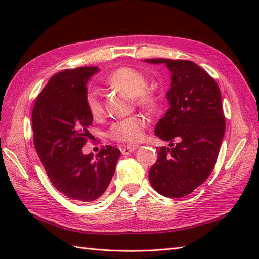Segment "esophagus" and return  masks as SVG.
<instances>
[{
  "label": "esophagus",
  "mask_w": 259,
  "mask_h": 259,
  "mask_svg": "<svg viewBox=\"0 0 259 259\" xmlns=\"http://www.w3.org/2000/svg\"><path fill=\"white\" fill-rule=\"evenodd\" d=\"M136 149H137V146H123L120 148L121 153H122V155H129V153L135 151Z\"/></svg>",
  "instance_id": "34e87169"
}]
</instances>
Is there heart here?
I'll list each match as a JSON object with an SVG mask.
<instances>
[{"label": "heart", "instance_id": "heart-1", "mask_svg": "<svg viewBox=\"0 0 259 259\" xmlns=\"http://www.w3.org/2000/svg\"><path fill=\"white\" fill-rule=\"evenodd\" d=\"M106 84L112 89H117L134 97L137 106L153 111L159 107L160 99L155 90L148 88V79L145 74L133 68L122 67L112 71L107 78ZM87 109L92 117H100L103 112V106L97 90L89 89L84 97ZM147 126V120L142 115H130L117 120L108 130V137L111 140L119 142L135 144L142 139L144 130Z\"/></svg>", "mask_w": 259, "mask_h": 259}]
</instances>
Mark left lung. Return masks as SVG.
I'll use <instances>...</instances> for the list:
<instances>
[{
	"mask_svg": "<svg viewBox=\"0 0 259 259\" xmlns=\"http://www.w3.org/2000/svg\"><path fill=\"white\" fill-rule=\"evenodd\" d=\"M146 61L166 63L172 73L167 93L170 108L155 129V135L171 142V148H157L149 180L160 195L181 198L205 183L216 164L226 129L221 90L212 76L192 61Z\"/></svg>",
	"mask_w": 259,
	"mask_h": 259,
	"instance_id": "left-lung-1",
	"label": "left lung"
}]
</instances>
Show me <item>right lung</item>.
Masks as SVG:
<instances>
[{"instance_id":"right-lung-1","label":"right lung","mask_w":259,"mask_h":259,"mask_svg":"<svg viewBox=\"0 0 259 259\" xmlns=\"http://www.w3.org/2000/svg\"><path fill=\"white\" fill-rule=\"evenodd\" d=\"M97 67L65 69L52 75L35 99L32 111L33 144L46 172L59 192L90 202L107 190L120 150L112 146L83 155L92 115L87 109V83Z\"/></svg>"}]
</instances>
